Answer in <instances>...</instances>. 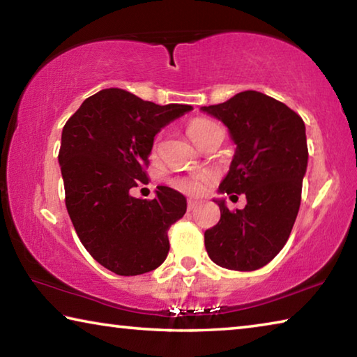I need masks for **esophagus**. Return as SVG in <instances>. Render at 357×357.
<instances>
[{"label":"esophagus","instance_id":"obj_1","mask_svg":"<svg viewBox=\"0 0 357 357\" xmlns=\"http://www.w3.org/2000/svg\"><path fill=\"white\" fill-rule=\"evenodd\" d=\"M198 204H200V202H198V200H189V202H187V209H189V211L195 209Z\"/></svg>","mask_w":357,"mask_h":357}]
</instances>
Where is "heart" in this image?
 I'll use <instances>...</instances> for the list:
<instances>
[{"mask_svg":"<svg viewBox=\"0 0 357 357\" xmlns=\"http://www.w3.org/2000/svg\"><path fill=\"white\" fill-rule=\"evenodd\" d=\"M211 124L214 123H211L209 119H204V118L192 119L189 123V128H187V134H189V137L192 138V142L193 138L197 137V134H200L204 128H208ZM209 183H211V178L204 173H189V174H184V176L173 179V185L176 187L178 190L187 193V195H202V193L206 190Z\"/></svg>","mask_w":357,"mask_h":357,"instance_id":"1","label":"heart"}]
</instances>
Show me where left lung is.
I'll list each match as a JSON object with an SVG mask.
<instances>
[{
  "instance_id": "8db88e82",
  "label": "left lung",
  "mask_w": 357,
  "mask_h": 357,
  "mask_svg": "<svg viewBox=\"0 0 357 357\" xmlns=\"http://www.w3.org/2000/svg\"><path fill=\"white\" fill-rule=\"evenodd\" d=\"M202 110L220 119L236 143L219 190L247 198L245 208L236 211L217 202L220 220L204 231V247L222 268L259 269L287 244L299 213L309 159L305 124L283 102L258 91Z\"/></svg>"
}]
</instances>
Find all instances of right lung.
<instances>
[{
    "label": "right lung",
    "instance_id": "add662e5",
    "mask_svg": "<svg viewBox=\"0 0 357 357\" xmlns=\"http://www.w3.org/2000/svg\"><path fill=\"white\" fill-rule=\"evenodd\" d=\"M190 110L110 88L88 98L64 124L58 160L66 208L84 249L114 274L140 275L165 261L168 229L185 214V197L167 185H157L153 200L129 190L148 184L157 132Z\"/></svg>",
    "mask_w": 357,
    "mask_h": 357
}]
</instances>
